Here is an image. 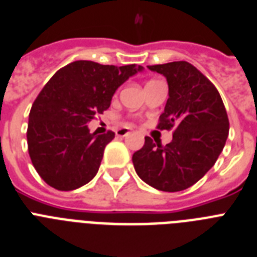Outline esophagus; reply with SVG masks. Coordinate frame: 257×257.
<instances>
[{
  "mask_svg": "<svg viewBox=\"0 0 257 257\" xmlns=\"http://www.w3.org/2000/svg\"><path fill=\"white\" fill-rule=\"evenodd\" d=\"M129 133H131V129L129 128H118L117 131H116V136L117 137H125V136H128Z\"/></svg>",
  "mask_w": 257,
  "mask_h": 257,
  "instance_id": "obj_1",
  "label": "esophagus"
}]
</instances>
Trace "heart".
I'll list each match as a JSON object with an SVG mask.
<instances>
[{"instance_id": "b5f03b06", "label": "heart", "mask_w": 257, "mask_h": 257, "mask_svg": "<svg viewBox=\"0 0 257 257\" xmlns=\"http://www.w3.org/2000/svg\"><path fill=\"white\" fill-rule=\"evenodd\" d=\"M150 82H153V81H150ZM148 83H149V82H148Z\"/></svg>"}]
</instances>
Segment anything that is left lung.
<instances>
[{"mask_svg": "<svg viewBox=\"0 0 257 257\" xmlns=\"http://www.w3.org/2000/svg\"><path fill=\"white\" fill-rule=\"evenodd\" d=\"M163 74L169 99L158 129L175 126L166 146L145 137L132 157L137 175L153 188L178 192L197 183L214 166L228 136V117L218 90L187 61L148 66Z\"/></svg>", "mask_w": 257, "mask_h": 257, "instance_id": "left-lung-1", "label": "left lung"}]
</instances>
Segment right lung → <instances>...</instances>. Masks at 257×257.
Returning <instances> with one entry per match:
<instances>
[{
  "mask_svg": "<svg viewBox=\"0 0 257 257\" xmlns=\"http://www.w3.org/2000/svg\"><path fill=\"white\" fill-rule=\"evenodd\" d=\"M142 70L136 64L100 65L79 60L47 82L32 104L27 128L30 158L47 184L73 191L96 175L115 133H90L87 124L95 113L108 109L115 91L129 77Z\"/></svg>",
  "mask_w": 257,
  "mask_h": 257,
  "instance_id": "1",
  "label": "right lung"
}]
</instances>
